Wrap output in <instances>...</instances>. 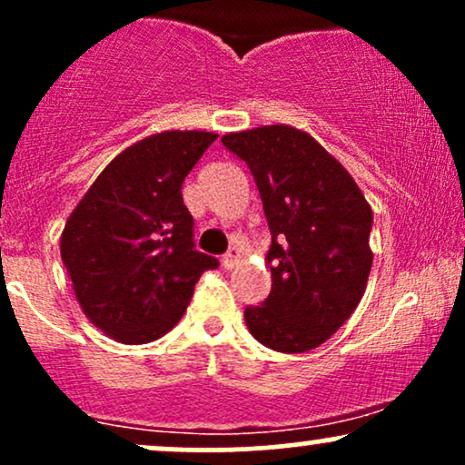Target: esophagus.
Returning a JSON list of instances; mask_svg holds the SVG:
<instances>
[{
  "label": "esophagus",
  "mask_w": 465,
  "mask_h": 465,
  "mask_svg": "<svg viewBox=\"0 0 465 465\" xmlns=\"http://www.w3.org/2000/svg\"><path fill=\"white\" fill-rule=\"evenodd\" d=\"M238 249L236 247H232V249H229L227 251V253L225 255H223V260H221V262H223V266H225V269H232V266L233 264H236V260H238Z\"/></svg>",
  "instance_id": "obj_1"
}]
</instances>
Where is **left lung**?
<instances>
[{
  "label": "left lung",
  "instance_id": "left-lung-1",
  "mask_svg": "<svg viewBox=\"0 0 465 465\" xmlns=\"http://www.w3.org/2000/svg\"><path fill=\"white\" fill-rule=\"evenodd\" d=\"M223 146L253 174L271 232V292L244 308L249 332L284 354L319 348L365 292L370 205L348 170L292 126L229 133Z\"/></svg>",
  "mask_w": 465,
  "mask_h": 465
}]
</instances>
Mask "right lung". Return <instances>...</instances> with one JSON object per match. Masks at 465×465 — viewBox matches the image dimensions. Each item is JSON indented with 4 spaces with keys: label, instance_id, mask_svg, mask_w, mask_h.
<instances>
[{
    "label": "right lung",
    "instance_id": "add662e5",
    "mask_svg": "<svg viewBox=\"0 0 465 465\" xmlns=\"http://www.w3.org/2000/svg\"><path fill=\"white\" fill-rule=\"evenodd\" d=\"M218 135L168 131L120 153L69 216L61 258L95 328L140 345L174 328L218 260L194 249L181 185Z\"/></svg>",
    "mask_w": 465,
    "mask_h": 465
}]
</instances>
